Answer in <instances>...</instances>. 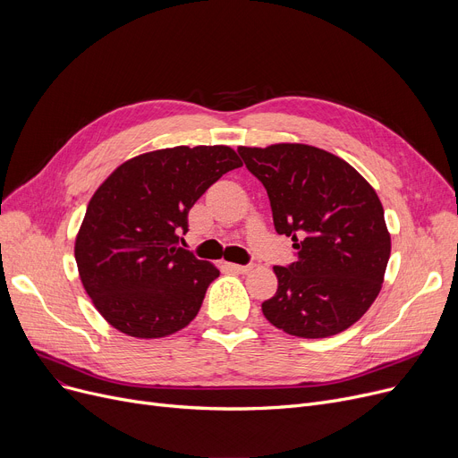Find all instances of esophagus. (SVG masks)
Returning a JSON list of instances; mask_svg holds the SVG:
<instances>
[{
    "mask_svg": "<svg viewBox=\"0 0 458 458\" xmlns=\"http://www.w3.org/2000/svg\"><path fill=\"white\" fill-rule=\"evenodd\" d=\"M225 267H226L228 271L242 273V275H245V273H249V271L252 269V266H239V263H230V261H225Z\"/></svg>",
    "mask_w": 458,
    "mask_h": 458,
    "instance_id": "1",
    "label": "esophagus"
}]
</instances>
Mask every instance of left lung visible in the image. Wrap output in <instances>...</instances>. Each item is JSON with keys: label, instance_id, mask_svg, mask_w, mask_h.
Masks as SVG:
<instances>
[{"label": "left lung", "instance_id": "8db88e82", "mask_svg": "<svg viewBox=\"0 0 458 458\" xmlns=\"http://www.w3.org/2000/svg\"><path fill=\"white\" fill-rule=\"evenodd\" d=\"M237 152L267 191L275 230L297 250L290 266L273 267L278 290L263 316L299 338L347 330L377 299L392 250L375 189L347 161L308 144Z\"/></svg>", "mask_w": 458, "mask_h": 458}]
</instances>
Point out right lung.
<instances>
[{
    "label": "right lung",
    "mask_w": 458,
    "mask_h": 458,
    "mask_svg": "<svg viewBox=\"0 0 458 458\" xmlns=\"http://www.w3.org/2000/svg\"><path fill=\"white\" fill-rule=\"evenodd\" d=\"M230 147H174L120 165L92 195L76 237L81 284L102 318L131 338L171 335L197 318L209 261L178 247L189 209L242 166Z\"/></svg>",
    "instance_id": "1"
}]
</instances>
